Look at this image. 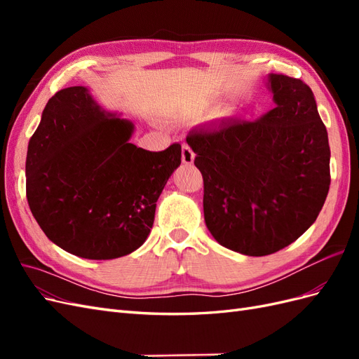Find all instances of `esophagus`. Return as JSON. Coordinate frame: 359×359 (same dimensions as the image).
Listing matches in <instances>:
<instances>
[{
    "label": "esophagus",
    "instance_id": "esophagus-1",
    "mask_svg": "<svg viewBox=\"0 0 359 359\" xmlns=\"http://www.w3.org/2000/svg\"><path fill=\"white\" fill-rule=\"evenodd\" d=\"M181 160L184 165H193L194 161V153L191 151V148L187 145V144H182V148H181Z\"/></svg>",
    "mask_w": 359,
    "mask_h": 359
}]
</instances>
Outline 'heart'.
<instances>
[{"label": "heart", "mask_w": 359, "mask_h": 359, "mask_svg": "<svg viewBox=\"0 0 359 359\" xmlns=\"http://www.w3.org/2000/svg\"><path fill=\"white\" fill-rule=\"evenodd\" d=\"M208 111H210V107L203 106V107H199V109L194 111L193 115L199 118V116H203V115L208 114ZM235 114H236V107L233 104H223L222 107H219V109L214 112V116L219 118V119H227V118L235 116Z\"/></svg>", "instance_id": "obj_1"}]
</instances>
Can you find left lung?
<instances>
[{"label":"left lung","instance_id":"1","mask_svg":"<svg viewBox=\"0 0 359 359\" xmlns=\"http://www.w3.org/2000/svg\"><path fill=\"white\" fill-rule=\"evenodd\" d=\"M276 107L255 121L193 130L187 144L203 177V217L214 240L266 256L316 222L330 190L327 127L310 86L269 73Z\"/></svg>","mask_w":359,"mask_h":359}]
</instances>
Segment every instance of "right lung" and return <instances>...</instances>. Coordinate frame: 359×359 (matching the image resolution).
Returning <instances> with one entry per match:
<instances>
[{
  "instance_id": "right-lung-1",
  "label": "right lung",
  "mask_w": 359,
  "mask_h": 359,
  "mask_svg": "<svg viewBox=\"0 0 359 359\" xmlns=\"http://www.w3.org/2000/svg\"><path fill=\"white\" fill-rule=\"evenodd\" d=\"M135 124L86 86L49 99L27 153V199L49 240L106 260L133 253L153 229L157 199L181 165V145L151 153L130 142Z\"/></svg>"
}]
</instances>
